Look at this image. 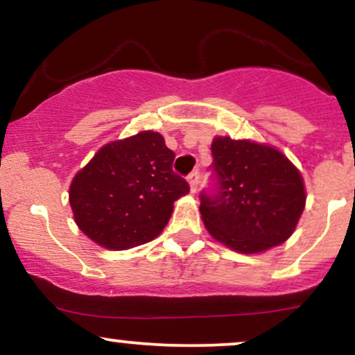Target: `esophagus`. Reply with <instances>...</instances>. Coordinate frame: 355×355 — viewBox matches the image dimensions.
<instances>
[{
	"instance_id": "34e87169",
	"label": "esophagus",
	"mask_w": 355,
	"mask_h": 355,
	"mask_svg": "<svg viewBox=\"0 0 355 355\" xmlns=\"http://www.w3.org/2000/svg\"><path fill=\"white\" fill-rule=\"evenodd\" d=\"M187 182H189L191 193H196V191H198V184H199V173H198V171H194V173H191L189 176H187Z\"/></svg>"
}]
</instances>
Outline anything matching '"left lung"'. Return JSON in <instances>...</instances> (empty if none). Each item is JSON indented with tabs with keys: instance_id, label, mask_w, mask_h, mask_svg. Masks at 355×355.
Segmentation results:
<instances>
[{
	"instance_id": "left-lung-1",
	"label": "left lung",
	"mask_w": 355,
	"mask_h": 355,
	"mask_svg": "<svg viewBox=\"0 0 355 355\" xmlns=\"http://www.w3.org/2000/svg\"><path fill=\"white\" fill-rule=\"evenodd\" d=\"M216 193H201V218L229 249L257 254L286 243L306 207L301 173L279 149L216 136L211 144Z\"/></svg>"
}]
</instances>
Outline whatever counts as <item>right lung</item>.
Here are the masks:
<instances>
[{
    "label": "right lung",
    "mask_w": 355,
    "mask_h": 355,
    "mask_svg": "<svg viewBox=\"0 0 355 355\" xmlns=\"http://www.w3.org/2000/svg\"><path fill=\"white\" fill-rule=\"evenodd\" d=\"M174 153L159 132L141 131L104 144L69 186L74 220L111 251L153 241L169 223L189 184L173 171Z\"/></svg>",
    "instance_id": "1"
}]
</instances>
